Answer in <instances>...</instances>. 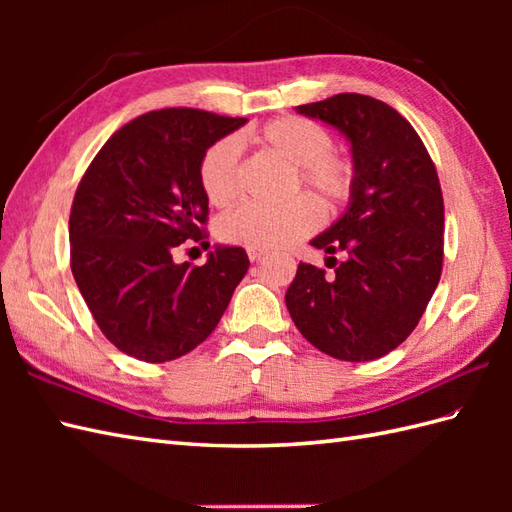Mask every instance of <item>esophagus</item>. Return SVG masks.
Wrapping results in <instances>:
<instances>
[{
  "label": "esophagus",
  "mask_w": 512,
  "mask_h": 512,
  "mask_svg": "<svg viewBox=\"0 0 512 512\" xmlns=\"http://www.w3.org/2000/svg\"><path fill=\"white\" fill-rule=\"evenodd\" d=\"M266 255H268V250H264V248H248L250 262H259V259H264Z\"/></svg>",
  "instance_id": "1"
}]
</instances>
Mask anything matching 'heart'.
Masks as SVG:
<instances>
[{
    "mask_svg": "<svg viewBox=\"0 0 512 512\" xmlns=\"http://www.w3.org/2000/svg\"><path fill=\"white\" fill-rule=\"evenodd\" d=\"M255 143L297 169L303 187L328 204H341L352 191L354 171L347 160L330 154L332 136L308 118L286 116L264 125L253 136ZM202 189L213 204L235 200L242 184V145L226 136L204 151L200 162ZM321 224V209L310 198H297L286 206L239 204L220 220V235L231 244L246 248H279L310 235Z\"/></svg>",
    "mask_w": 512,
    "mask_h": 512,
    "instance_id": "b5f03b06",
    "label": "heart"
}]
</instances>
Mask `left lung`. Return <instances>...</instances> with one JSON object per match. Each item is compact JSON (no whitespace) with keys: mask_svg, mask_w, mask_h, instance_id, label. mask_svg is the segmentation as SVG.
Returning <instances> with one entry per match:
<instances>
[{"mask_svg":"<svg viewBox=\"0 0 512 512\" xmlns=\"http://www.w3.org/2000/svg\"><path fill=\"white\" fill-rule=\"evenodd\" d=\"M295 110L350 143L354 182L345 211L310 244L345 262H299L286 306L299 332L339 361H374L416 328L442 273L444 202L420 136L394 107L336 94Z\"/></svg>","mask_w":512,"mask_h":512,"instance_id":"1","label":"left lung"}]
</instances>
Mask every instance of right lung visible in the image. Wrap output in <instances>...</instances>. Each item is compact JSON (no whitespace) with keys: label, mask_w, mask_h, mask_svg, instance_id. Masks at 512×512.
<instances>
[{"label":"right lung","mask_w":512,"mask_h":512,"mask_svg":"<svg viewBox=\"0 0 512 512\" xmlns=\"http://www.w3.org/2000/svg\"><path fill=\"white\" fill-rule=\"evenodd\" d=\"M246 118L189 107L147 112L118 129L76 189L70 266L101 332L145 363L180 358L217 328L248 270L242 246L217 244L204 266L173 262L200 242L209 198L204 151Z\"/></svg>","instance_id":"1"}]
</instances>
